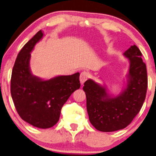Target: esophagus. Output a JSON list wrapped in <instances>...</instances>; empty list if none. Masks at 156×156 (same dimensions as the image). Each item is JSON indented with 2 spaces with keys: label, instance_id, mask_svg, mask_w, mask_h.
Returning a JSON list of instances; mask_svg holds the SVG:
<instances>
[{
  "label": "esophagus",
  "instance_id": "esophagus-1",
  "mask_svg": "<svg viewBox=\"0 0 156 156\" xmlns=\"http://www.w3.org/2000/svg\"><path fill=\"white\" fill-rule=\"evenodd\" d=\"M89 76L88 73L87 72H82L80 74V83L81 85H83L84 82L88 80Z\"/></svg>",
  "mask_w": 156,
  "mask_h": 156
}]
</instances>
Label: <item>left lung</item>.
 <instances>
[{"instance_id": "8db88e82", "label": "left lung", "mask_w": 156, "mask_h": 156, "mask_svg": "<svg viewBox=\"0 0 156 156\" xmlns=\"http://www.w3.org/2000/svg\"><path fill=\"white\" fill-rule=\"evenodd\" d=\"M123 55L128 58L129 68L126 86L120 93L115 96L104 84L91 79L84 83L83 87L89 120L97 130L102 132L126 128L140 112L146 98L147 73L141 52L133 45Z\"/></svg>"}]
</instances>
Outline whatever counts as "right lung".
<instances>
[{
	"mask_svg": "<svg viewBox=\"0 0 156 156\" xmlns=\"http://www.w3.org/2000/svg\"><path fill=\"white\" fill-rule=\"evenodd\" d=\"M38 32L19 53L12 69L11 95L19 116L40 129L52 127L59 119L61 110L74 91L80 88V73L43 80L32 75L30 61L35 45L43 39Z\"/></svg>",
	"mask_w": 156,
	"mask_h": 156,
	"instance_id": "1",
	"label": "right lung"
}]
</instances>
